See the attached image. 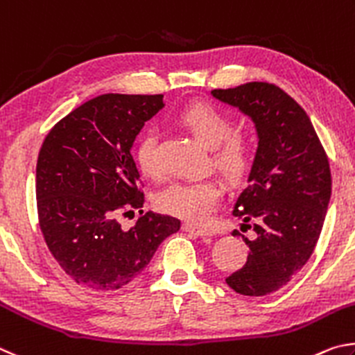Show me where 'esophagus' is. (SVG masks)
<instances>
[{
  "instance_id": "34e87169",
  "label": "esophagus",
  "mask_w": 355,
  "mask_h": 355,
  "mask_svg": "<svg viewBox=\"0 0 355 355\" xmlns=\"http://www.w3.org/2000/svg\"><path fill=\"white\" fill-rule=\"evenodd\" d=\"M182 231L195 234V235H198V237H210V235H212V232H210L209 229L198 227V226H195V225H190V223H184V225H182Z\"/></svg>"
}]
</instances>
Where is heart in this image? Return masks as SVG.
Returning <instances> with one entry per match:
<instances>
[{"instance_id": "1", "label": "heart", "mask_w": 355, "mask_h": 355, "mask_svg": "<svg viewBox=\"0 0 355 355\" xmlns=\"http://www.w3.org/2000/svg\"><path fill=\"white\" fill-rule=\"evenodd\" d=\"M181 126L189 129L204 146L212 148V162L232 182L250 176L256 165V145L243 134L232 132L234 120L216 105L193 103L185 105L174 116ZM159 130L149 126L135 143L134 155L139 170L146 178L160 176ZM225 187L216 179L178 181L166 185L155 195V207L160 212L179 216L191 223H207L218 209Z\"/></svg>"}]
</instances>
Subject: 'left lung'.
Segmentation results:
<instances>
[{
	"instance_id": "8db88e82",
	"label": "left lung",
	"mask_w": 355,
	"mask_h": 355,
	"mask_svg": "<svg viewBox=\"0 0 355 355\" xmlns=\"http://www.w3.org/2000/svg\"><path fill=\"white\" fill-rule=\"evenodd\" d=\"M212 95L251 116L257 129L256 165L232 212L257 235L243 237L248 260L226 282L240 295L265 296L312 256L331 200L329 159L306 110L277 85L248 83Z\"/></svg>"
}]
</instances>
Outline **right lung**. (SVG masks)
I'll list each match as a JSON object with an SVG mask.
<instances>
[{"label": "right lung", "instance_id": "right-lung-1", "mask_svg": "<svg viewBox=\"0 0 355 355\" xmlns=\"http://www.w3.org/2000/svg\"><path fill=\"white\" fill-rule=\"evenodd\" d=\"M164 95L105 93L70 112L43 140L35 171L39 225L48 250L74 282L118 290L179 231L174 216L143 214L140 174L130 155L137 134L164 107ZM142 216L123 232L117 216Z\"/></svg>", "mask_w": 355, "mask_h": 355}]
</instances>
